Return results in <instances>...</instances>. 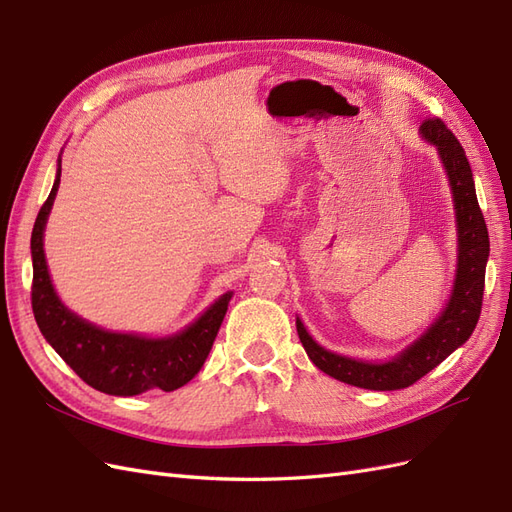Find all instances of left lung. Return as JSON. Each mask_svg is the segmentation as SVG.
Instances as JSON below:
<instances>
[{
  "instance_id": "1",
  "label": "left lung",
  "mask_w": 512,
  "mask_h": 512,
  "mask_svg": "<svg viewBox=\"0 0 512 512\" xmlns=\"http://www.w3.org/2000/svg\"><path fill=\"white\" fill-rule=\"evenodd\" d=\"M421 134L440 153L448 185L453 190L457 215V271L451 299H448L444 312L414 344L384 363L359 361L324 350L297 318V333L312 363L331 378L359 386V389L397 391L421 380L448 354L468 342L476 329L480 305H483L489 232L483 211L478 207L470 162L455 134L444 126L442 119H425Z\"/></svg>"
}]
</instances>
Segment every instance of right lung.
I'll return each mask as SVG.
<instances>
[{
  "label": "right lung",
  "mask_w": 512,
  "mask_h": 512,
  "mask_svg": "<svg viewBox=\"0 0 512 512\" xmlns=\"http://www.w3.org/2000/svg\"><path fill=\"white\" fill-rule=\"evenodd\" d=\"M59 177L61 158L53 190L42 205L32 232V307L40 333L76 371V376L100 393L132 397L147 391L168 393L188 384L207 361L232 292L222 294L190 327L168 337L104 331L76 316L59 301L44 258V226L59 188Z\"/></svg>",
  "instance_id": "add662e5"
}]
</instances>
